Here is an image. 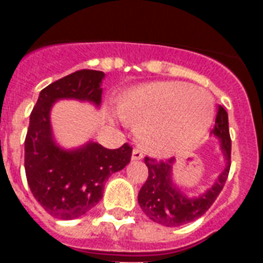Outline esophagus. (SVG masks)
<instances>
[{"mask_svg": "<svg viewBox=\"0 0 263 263\" xmlns=\"http://www.w3.org/2000/svg\"><path fill=\"white\" fill-rule=\"evenodd\" d=\"M143 158V153L140 152L139 148H134L132 152V161H139Z\"/></svg>", "mask_w": 263, "mask_h": 263, "instance_id": "34e87169", "label": "esophagus"}]
</instances>
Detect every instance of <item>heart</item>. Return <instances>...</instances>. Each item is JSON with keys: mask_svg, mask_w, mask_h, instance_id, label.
<instances>
[{"mask_svg": "<svg viewBox=\"0 0 263 263\" xmlns=\"http://www.w3.org/2000/svg\"><path fill=\"white\" fill-rule=\"evenodd\" d=\"M117 115L136 127L139 143L150 154L168 156L199 142L213 120L204 90L183 82H154L120 95Z\"/></svg>", "mask_w": 263, "mask_h": 263, "instance_id": "1", "label": "heart"}]
</instances>
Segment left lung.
Instances as JSON below:
<instances>
[{"mask_svg": "<svg viewBox=\"0 0 263 263\" xmlns=\"http://www.w3.org/2000/svg\"><path fill=\"white\" fill-rule=\"evenodd\" d=\"M212 135L218 138L225 166L217 177L216 183L198 196H187L175 184L172 177L175 158L168 161H157L148 157L144 158V164L148 168V177L143 187L140 188L138 202L150 220L171 228L180 227L203 216L214 203L224 188L231 168L228 113L222 106H218L216 125L213 128Z\"/></svg>", "mask_w": 263, "mask_h": 263, "instance_id": "left-lung-1", "label": "left lung"}]
</instances>
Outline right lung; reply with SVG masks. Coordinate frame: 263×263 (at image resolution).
Segmentation results:
<instances>
[{
    "instance_id": "1",
    "label": "right lung",
    "mask_w": 263,
    "mask_h": 263,
    "mask_svg": "<svg viewBox=\"0 0 263 263\" xmlns=\"http://www.w3.org/2000/svg\"><path fill=\"white\" fill-rule=\"evenodd\" d=\"M105 73L82 69L39 92L24 142V168L30 190L50 216L73 220L102 199L105 181L131 161L128 143L109 150L95 142L76 148L60 147L53 136L50 111L60 99H78L99 107Z\"/></svg>"
}]
</instances>
